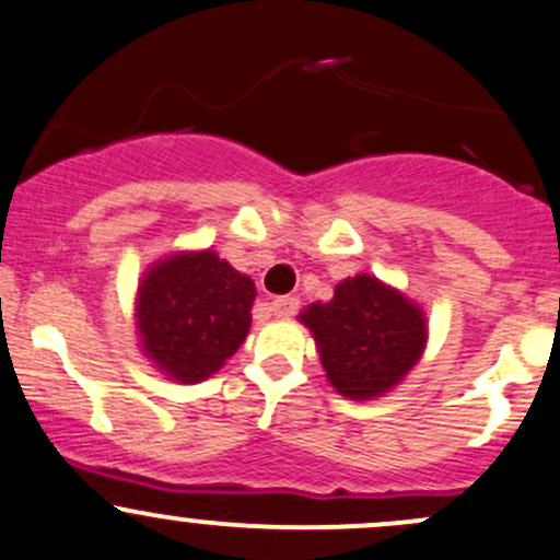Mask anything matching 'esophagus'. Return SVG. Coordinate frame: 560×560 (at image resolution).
<instances>
[{"mask_svg": "<svg viewBox=\"0 0 560 560\" xmlns=\"http://www.w3.org/2000/svg\"><path fill=\"white\" fill-rule=\"evenodd\" d=\"M270 311H273L276 316H281V318L294 316V313L300 311V300L290 298V294H284V298H276L273 303H270Z\"/></svg>", "mask_w": 560, "mask_h": 560, "instance_id": "34e87169", "label": "esophagus"}]
</instances>
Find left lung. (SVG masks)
I'll list each match as a JSON object with an SVG mask.
<instances>
[{
  "mask_svg": "<svg viewBox=\"0 0 560 560\" xmlns=\"http://www.w3.org/2000/svg\"><path fill=\"white\" fill-rule=\"evenodd\" d=\"M300 322L316 337L329 383L355 401L401 383L425 348L422 311L364 273L340 281L335 298L308 305Z\"/></svg>",
  "mask_w": 560,
  "mask_h": 560,
  "instance_id": "1",
  "label": "left lung"
}]
</instances>
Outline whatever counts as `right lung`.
Masks as SVG:
<instances>
[{"label": "right lung", "mask_w": 560, "mask_h": 560, "mask_svg": "<svg viewBox=\"0 0 560 560\" xmlns=\"http://www.w3.org/2000/svg\"><path fill=\"white\" fill-rule=\"evenodd\" d=\"M255 284L214 252L156 262L138 292L143 350L180 383L210 377L236 353L252 324Z\"/></svg>", "instance_id": "obj_1"}]
</instances>
